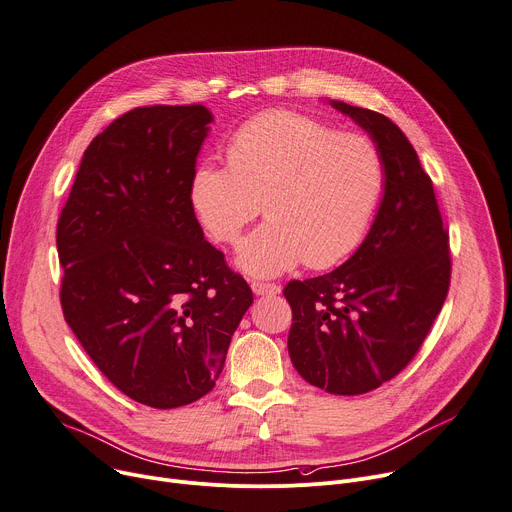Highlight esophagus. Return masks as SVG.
<instances>
[{"label": "esophagus", "instance_id": "esophagus-1", "mask_svg": "<svg viewBox=\"0 0 512 512\" xmlns=\"http://www.w3.org/2000/svg\"><path fill=\"white\" fill-rule=\"evenodd\" d=\"M252 291L258 297H270V295H278L280 287L274 285V282H252Z\"/></svg>", "mask_w": 512, "mask_h": 512}]
</instances>
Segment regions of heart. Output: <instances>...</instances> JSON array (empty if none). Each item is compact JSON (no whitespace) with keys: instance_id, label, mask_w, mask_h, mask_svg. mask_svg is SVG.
I'll return each mask as SVG.
<instances>
[{"instance_id":"heart-1","label":"heart","mask_w":512,"mask_h":512,"mask_svg":"<svg viewBox=\"0 0 512 512\" xmlns=\"http://www.w3.org/2000/svg\"><path fill=\"white\" fill-rule=\"evenodd\" d=\"M225 154L227 164L207 160L193 170L189 199L207 234L230 246L264 207L268 221L238 254L252 276L344 262L366 238L386 187L374 140L287 109L242 124Z\"/></svg>"}]
</instances>
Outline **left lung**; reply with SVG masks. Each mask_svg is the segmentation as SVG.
Wrapping results in <instances>:
<instances>
[{"mask_svg": "<svg viewBox=\"0 0 512 512\" xmlns=\"http://www.w3.org/2000/svg\"><path fill=\"white\" fill-rule=\"evenodd\" d=\"M376 142L386 187L366 240L329 274L291 280L289 354L297 372L329 394H364L417 356L451 278L449 238L433 183L386 116L329 101Z\"/></svg>", "mask_w": 512, "mask_h": 512, "instance_id": "1", "label": "left lung"}]
</instances>
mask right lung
Here are the masks:
<instances>
[{
  "label": "right lung",
  "mask_w": 512,
  "mask_h": 512,
  "mask_svg": "<svg viewBox=\"0 0 512 512\" xmlns=\"http://www.w3.org/2000/svg\"><path fill=\"white\" fill-rule=\"evenodd\" d=\"M211 120L203 105L113 120L85 150L56 225L65 321L103 376L152 409L215 386L254 301L203 238L189 199Z\"/></svg>",
  "instance_id": "right-lung-1"
}]
</instances>
